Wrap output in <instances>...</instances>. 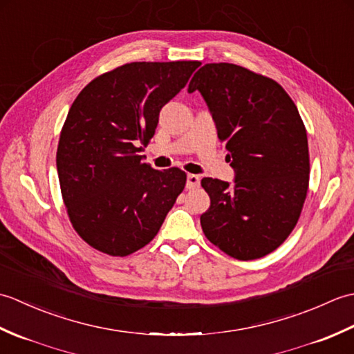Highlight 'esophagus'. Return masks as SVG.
Listing matches in <instances>:
<instances>
[{
    "label": "esophagus",
    "mask_w": 354,
    "mask_h": 354,
    "mask_svg": "<svg viewBox=\"0 0 354 354\" xmlns=\"http://www.w3.org/2000/svg\"><path fill=\"white\" fill-rule=\"evenodd\" d=\"M199 184H201V178L198 175H193V173H189V175H187V189L193 190L196 189Z\"/></svg>",
    "instance_id": "34e87169"
}]
</instances>
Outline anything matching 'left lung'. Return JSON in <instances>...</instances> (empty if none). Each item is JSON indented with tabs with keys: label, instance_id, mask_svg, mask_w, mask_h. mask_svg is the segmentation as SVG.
Instances as JSON below:
<instances>
[{
	"label": "left lung",
	"instance_id": "left-lung-1",
	"mask_svg": "<svg viewBox=\"0 0 354 354\" xmlns=\"http://www.w3.org/2000/svg\"><path fill=\"white\" fill-rule=\"evenodd\" d=\"M204 97L227 142L234 185L201 181L209 208L201 216L205 237L237 260L275 251L301 214L309 189V145L295 103L280 84L234 64H207L189 93Z\"/></svg>",
	"mask_w": 354,
	"mask_h": 354
}]
</instances>
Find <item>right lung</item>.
<instances>
[{
    "label": "right lung",
    "instance_id": "add662e5",
    "mask_svg": "<svg viewBox=\"0 0 354 354\" xmlns=\"http://www.w3.org/2000/svg\"><path fill=\"white\" fill-rule=\"evenodd\" d=\"M199 65L124 64L89 82L73 102L59 138L57 175L73 228L94 250L114 257L141 250L183 193L184 170H155L140 152L161 108Z\"/></svg>",
    "mask_w": 354,
    "mask_h": 354
}]
</instances>
